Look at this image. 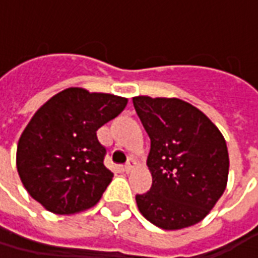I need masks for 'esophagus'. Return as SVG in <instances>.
Returning a JSON list of instances; mask_svg holds the SVG:
<instances>
[{
	"label": "esophagus",
	"instance_id": "1",
	"mask_svg": "<svg viewBox=\"0 0 258 258\" xmlns=\"http://www.w3.org/2000/svg\"><path fill=\"white\" fill-rule=\"evenodd\" d=\"M137 167V163L134 162V160H130L128 163H127V164H125V166H124V171H125V173L128 174V173H131V171H133V170H134V168Z\"/></svg>",
	"mask_w": 258,
	"mask_h": 258
}]
</instances>
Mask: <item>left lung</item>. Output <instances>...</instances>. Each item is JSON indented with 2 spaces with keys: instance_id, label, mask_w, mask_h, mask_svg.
Returning a JSON list of instances; mask_svg holds the SVG:
<instances>
[{
  "instance_id": "left-lung-1",
  "label": "left lung",
  "mask_w": 258,
  "mask_h": 258,
  "mask_svg": "<svg viewBox=\"0 0 258 258\" xmlns=\"http://www.w3.org/2000/svg\"><path fill=\"white\" fill-rule=\"evenodd\" d=\"M133 103L151 138L152 186L135 196L138 210L166 231L192 227L227 188V142L205 113L182 99L140 95Z\"/></svg>"
}]
</instances>
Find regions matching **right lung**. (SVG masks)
<instances>
[{
    "label": "right lung",
    "mask_w": 258,
    "mask_h": 258,
    "mask_svg": "<svg viewBox=\"0 0 258 258\" xmlns=\"http://www.w3.org/2000/svg\"><path fill=\"white\" fill-rule=\"evenodd\" d=\"M127 98L72 87L48 99L20 135L16 167L31 198L53 214L95 206L113 173L96 131L117 117Z\"/></svg>",
    "instance_id": "right-lung-1"
}]
</instances>
